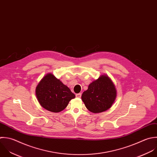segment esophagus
Wrapping results in <instances>:
<instances>
[{
  "instance_id": "esophagus-1",
  "label": "esophagus",
  "mask_w": 157,
  "mask_h": 157,
  "mask_svg": "<svg viewBox=\"0 0 157 157\" xmlns=\"http://www.w3.org/2000/svg\"><path fill=\"white\" fill-rule=\"evenodd\" d=\"M76 97L77 98H81V94L79 93V94H76Z\"/></svg>"
}]
</instances>
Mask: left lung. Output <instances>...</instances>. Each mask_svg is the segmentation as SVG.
<instances>
[{
  "instance_id": "1",
  "label": "left lung",
  "mask_w": 157,
  "mask_h": 157,
  "mask_svg": "<svg viewBox=\"0 0 157 157\" xmlns=\"http://www.w3.org/2000/svg\"><path fill=\"white\" fill-rule=\"evenodd\" d=\"M116 96L117 90L111 79L107 75H101L89 85L81 98L89 111L99 113L109 109Z\"/></svg>"
}]
</instances>
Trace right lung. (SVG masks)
I'll return each mask as SVG.
<instances>
[{"label":"right lung","instance_id":"add662e5","mask_svg":"<svg viewBox=\"0 0 157 157\" xmlns=\"http://www.w3.org/2000/svg\"><path fill=\"white\" fill-rule=\"evenodd\" d=\"M35 94L40 105L52 113L63 111L75 98L70 89L52 74L46 75L38 84Z\"/></svg>","mask_w":157,"mask_h":157}]
</instances>
